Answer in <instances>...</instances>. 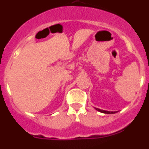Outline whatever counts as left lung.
I'll return each instance as SVG.
<instances>
[{
    "label": "left lung",
    "instance_id": "obj_1",
    "mask_svg": "<svg viewBox=\"0 0 149 149\" xmlns=\"http://www.w3.org/2000/svg\"><path fill=\"white\" fill-rule=\"evenodd\" d=\"M96 110H98V111L101 112V113H107V114H113V113H116V112H110V111H106V110H100V109L98 108H95Z\"/></svg>",
    "mask_w": 149,
    "mask_h": 149
}]
</instances>
